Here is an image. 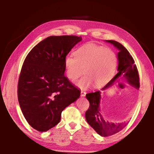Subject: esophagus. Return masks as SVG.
I'll return each instance as SVG.
<instances>
[{
    "label": "esophagus",
    "instance_id": "obj_1",
    "mask_svg": "<svg viewBox=\"0 0 154 154\" xmlns=\"http://www.w3.org/2000/svg\"><path fill=\"white\" fill-rule=\"evenodd\" d=\"M85 94H86V92H85V91H83V90L81 91V96H85Z\"/></svg>",
    "mask_w": 154,
    "mask_h": 154
}]
</instances>
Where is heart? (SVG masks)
I'll return each instance as SVG.
<instances>
[{"label": "heart", "instance_id": "b5f03b06", "mask_svg": "<svg viewBox=\"0 0 154 154\" xmlns=\"http://www.w3.org/2000/svg\"><path fill=\"white\" fill-rule=\"evenodd\" d=\"M75 57L66 56L64 69L67 77L75 82L83 74L85 76L77 83L81 89L94 84L100 87L106 84L114 75L117 66V56L111 49L88 43L75 52Z\"/></svg>", "mask_w": 154, "mask_h": 154}]
</instances>
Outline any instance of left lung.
<instances>
[{"instance_id": "left-lung-1", "label": "left lung", "mask_w": 154, "mask_h": 154, "mask_svg": "<svg viewBox=\"0 0 154 154\" xmlns=\"http://www.w3.org/2000/svg\"><path fill=\"white\" fill-rule=\"evenodd\" d=\"M106 41L113 44L119 50L118 53V72L116 76L103 88L102 90L110 87L116 81H119L120 79H125L129 84L139 89L140 87L139 72L136 64H134L133 58L121 43L113 40H106ZM100 93V91H97L88 93L85 96L90 102L89 109L85 112V119L90 126L92 127L100 136H111L121 131L128 124V122L124 123H113L106 121L103 118L99 107Z\"/></svg>"}]
</instances>
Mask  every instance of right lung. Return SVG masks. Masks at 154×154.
<instances>
[{"mask_svg": "<svg viewBox=\"0 0 154 154\" xmlns=\"http://www.w3.org/2000/svg\"><path fill=\"white\" fill-rule=\"evenodd\" d=\"M82 39L74 35L49 36L26 58L17 96L22 113L34 129L45 132L56 126L62 111L80 96V90L64 76V59Z\"/></svg>", "mask_w": 154, "mask_h": 154, "instance_id": "1", "label": "right lung"}]
</instances>
